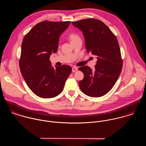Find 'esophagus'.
<instances>
[{
  "label": "esophagus",
  "instance_id": "esophagus-1",
  "mask_svg": "<svg viewBox=\"0 0 146 146\" xmlns=\"http://www.w3.org/2000/svg\"><path fill=\"white\" fill-rule=\"evenodd\" d=\"M78 68L76 67H73L72 68V71L73 72H76V71H78Z\"/></svg>",
  "mask_w": 146,
  "mask_h": 146
}]
</instances>
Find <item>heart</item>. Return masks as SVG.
I'll return each instance as SVG.
<instances>
[{
	"instance_id": "heart-1",
	"label": "heart",
	"mask_w": 146,
	"mask_h": 146,
	"mask_svg": "<svg viewBox=\"0 0 146 146\" xmlns=\"http://www.w3.org/2000/svg\"><path fill=\"white\" fill-rule=\"evenodd\" d=\"M79 38V36L75 33H70L68 36V40L71 42H74V40H75L76 39H77Z\"/></svg>"
}]
</instances>
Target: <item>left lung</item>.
I'll list each match as a JSON object with an SVG mask.
<instances>
[{
  "label": "left lung",
  "instance_id": "8db88e82",
  "mask_svg": "<svg viewBox=\"0 0 146 146\" xmlns=\"http://www.w3.org/2000/svg\"><path fill=\"white\" fill-rule=\"evenodd\" d=\"M72 23L83 32L87 53L97 58L94 70L87 66L79 68L84 75L79 83L80 90L89 97H102L113 88L121 72L123 63L117 38L107 26L97 19Z\"/></svg>",
  "mask_w": 146,
  "mask_h": 146
}]
</instances>
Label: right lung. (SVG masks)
Instances as JSON below:
<instances>
[{"mask_svg": "<svg viewBox=\"0 0 146 146\" xmlns=\"http://www.w3.org/2000/svg\"><path fill=\"white\" fill-rule=\"evenodd\" d=\"M70 21H42L25 36L19 61L21 74L29 88L43 98H53L63 89L72 68L70 66H52L49 58L57 52L60 35Z\"/></svg>", "mask_w": 146, "mask_h": 146, "instance_id": "obj_1", "label": "right lung"}]
</instances>
